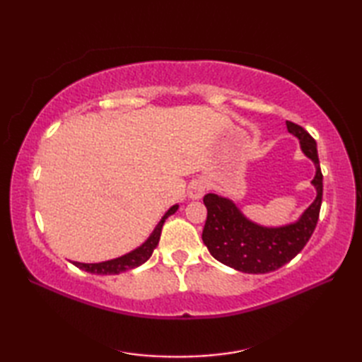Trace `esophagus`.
Masks as SVG:
<instances>
[{"label": "esophagus", "mask_w": 362, "mask_h": 362, "mask_svg": "<svg viewBox=\"0 0 362 362\" xmlns=\"http://www.w3.org/2000/svg\"><path fill=\"white\" fill-rule=\"evenodd\" d=\"M206 189V183L204 180H194L189 183L188 187V196L191 199H201Z\"/></svg>", "instance_id": "esophagus-1"}]
</instances>
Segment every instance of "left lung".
<instances>
[{"instance_id": "1", "label": "left lung", "mask_w": 362, "mask_h": 362, "mask_svg": "<svg viewBox=\"0 0 362 362\" xmlns=\"http://www.w3.org/2000/svg\"><path fill=\"white\" fill-rule=\"evenodd\" d=\"M288 130L300 140L306 157L316 165L313 185L317 189L316 201L294 224L267 228L253 224L236 205L218 194H205L206 221L202 232L204 244L222 264L245 274H267L276 271L302 250L317 226L322 205V171L314 138L306 130L286 121Z\"/></svg>"}]
</instances>
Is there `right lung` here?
I'll return each instance as SVG.
<instances>
[{
    "label": "right lung",
    "instance_id": "obj_1",
    "mask_svg": "<svg viewBox=\"0 0 362 362\" xmlns=\"http://www.w3.org/2000/svg\"><path fill=\"white\" fill-rule=\"evenodd\" d=\"M179 209V205H174L171 206L166 211V214L161 221L158 222V226L153 230L152 235L148 238V241H146L140 247L132 250L127 255H122L119 258H115L110 261H103V263H91V264H86V263H78V261H74V266H78L79 269L90 274H98V275H113V274H119V272H124L129 271V269H134L138 267L140 264L146 263L152 255L153 249L157 247L158 240H160V235H161V228H163L165 221L168 219V216H171Z\"/></svg>",
    "mask_w": 362,
    "mask_h": 362
}]
</instances>
